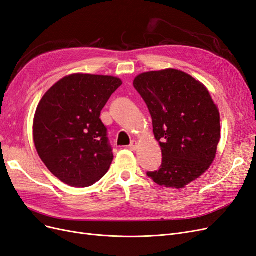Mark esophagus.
Masks as SVG:
<instances>
[{"instance_id":"esophagus-1","label":"esophagus","mask_w":256,"mask_h":256,"mask_svg":"<svg viewBox=\"0 0 256 256\" xmlns=\"http://www.w3.org/2000/svg\"><path fill=\"white\" fill-rule=\"evenodd\" d=\"M137 146H138L137 142H135V140H133V142H132L130 144V146H128V149H130V151H136Z\"/></svg>"}]
</instances>
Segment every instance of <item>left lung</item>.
Returning <instances> with one entry per match:
<instances>
[{
    "mask_svg": "<svg viewBox=\"0 0 256 256\" xmlns=\"http://www.w3.org/2000/svg\"><path fill=\"white\" fill-rule=\"evenodd\" d=\"M149 110L162 154L156 184L184 188L201 176L216 158L220 114L206 88L189 74L164 69L139 74L133 83Z\"/></svg>",
    "mask_w": 256,
    "mask_h": 256,
    "instance_id": "1",
    "label": "left lung"
}]
</instances>
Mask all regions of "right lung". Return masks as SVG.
Listing matches in <instances>:
<instances>
[{"label": "right lung", "mask_w": 256, "mask_h": 256, "mask_svg": "<svg viewBox=\"0 0 256 256\" xmlns=\"http://www.w3.org/2000/svg\"><path fill=\"white\" fill-rule=\"evenodd\" d=\"M121 85L118 78L76 73L40 100L32 124L36 150L64 184L92 186L108 171L114 155L100 114Z\"/></svg>", "instance_id": "1"}]
</instances>
